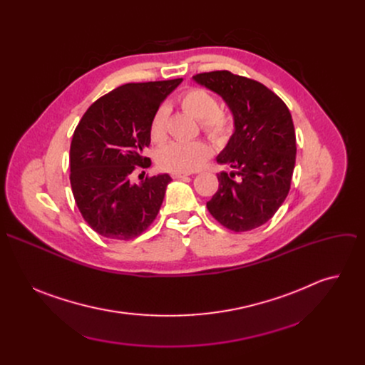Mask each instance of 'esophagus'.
Segmentation results:
<instances>
[{"label": "esophagus", "mask_w": 365, "mask_h": 365, "mask_svg": "<svg viewBox=\"0 0 365 365\" xmlns=\"http://www.w3.org/2000/svg\"><path fill=\"white\" fill-rule=\"evenodd\" d=\"M186 176H189V173H182V172H173L172 173L173 179H182V178H186Z\"/></svg>", "instance_id": "esophagus-1"}]
</instances>
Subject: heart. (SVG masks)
Masks as SVG:
<instances>
[{
	"label": "heart",
	"mask_w": 365,
	"mask_h": 365,
	"mask_svg": "<svg viewBox=\"0 0 365 365\" xmlns=\"http://www.w3.org/2000/svg\"><path fill=\"white\" fill-rule=\"evenodd\" d=\"M180 107L185 113L195 117L200 130L217 144L227 143L235 130L234 117L220 108V102L214 93L203 88H189L180 98ZM150 140L162 144L168 138V108L159 107L153 114L148 125ZM212 150L205 141L195 140L187 143H172L163 147L158 154V163L168 172H193L207 159Z\"/></svg>",
	"instance_id": "obj_1"
}]
</instances>
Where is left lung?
<instances>
[{"label": "left lung", "mask_w": 365, "mask_h": 365, "mask_svg": "<svg viewBox=\"0 0 365 365\" xmlns=\"http://www.w3.org/2000/svg\"><path fill=\"white\" fill-rule=\"evenodd\" d=\"M195 81L220 93L234 114L235 133L217 162L220 187L206 207L225 228L244 232L266 224L284 202L296 162V133L280 96L258 81L214 71Z\"/></svg>", "instance_id": "8db88e82"}]
</instances>
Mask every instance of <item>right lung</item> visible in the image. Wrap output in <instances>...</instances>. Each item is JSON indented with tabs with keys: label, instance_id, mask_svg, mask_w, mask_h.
<instances>
[{
	"label": "right lung",
	"instance_id": "add662e5",
	"mask_svg": "<svg viewBox=\"0 0 365 365\" xmlns=\"http://www.w3.org/2000/svg\"><path fill=\"white\" fill-rule=\"evenodd\" d=\"M182 79L125 83L96 99L71 143V186L78 210L99 235L128 241L158 217L169 175L131 183L135 169L151 165L148 125L162 101Z\"/></svg>",
	"mask_w": 365,
	"mask_h": 365
}]
</instances>
